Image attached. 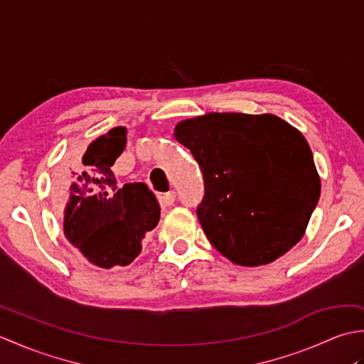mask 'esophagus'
I'll return each instance as SVG.
<instances>
[{"instance_id":"34e87169","label":"esophagus","mask_w":364,"mask_h":364,"mask_svg":"<svg viewBox=\"0 0 364 364\" xmlns=\"http://www.w3.org/2000/svg\"><path fill=\"white\" fill-rule=\"evenodd\" d=\"M159 198H161V203H162V205L170 206V205L175 203L176 194H175V191H168V192H166V194H162Z\"/></svg>"}]
</instances>
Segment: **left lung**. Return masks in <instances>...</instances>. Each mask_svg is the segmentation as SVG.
<instances>
[{
	"mask_svg": "<svg viewBox=\"0 0 364 364\" xmlns=\"http://www.w3.org/2000/svg\"><path fill=\"white\" fill-rule=\"evenodd\" d=\"M173 137L202 168L197 218L223 257L269 264L304 237L321 178L297 128L274 114L210 112L178 123Z\"/></svg>",
	"mask_w": 364,
	"mask_h": 364,
	"instance_id": "1",
	"label": "left lung"
}]
</instances>
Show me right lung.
<instances>
[{"label":"right lung","mask_w":364,"mask_h":364,"mask_svg":"<svg viewBox=\"0 0 364 364\" xmlns=\"http://www.w3.org/2000/svg\"><path fill=\"white\" fill-rule=\"evenodd\" d=\"M125 146V127L97 137L76 159L67 173V186H60L58 194L67 241L102 269L131 264L161 215L146 184L127 183L120 188L115 180L111 167Z\"/></svg>","instance_id":"obj_1"}]
</instances>
